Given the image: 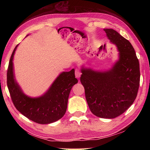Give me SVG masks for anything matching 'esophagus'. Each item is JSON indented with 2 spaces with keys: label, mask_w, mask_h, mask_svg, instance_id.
<instances>
[{
  "label": "esophagus",
  "mask_w": 150,
  "mask_h": 150,
  "mask_svg": "<svg viewBox=\"0 0 150 150\" xmlns=\"http://www.w3.org/2000/svg\"><path fill=\"white\" fill-rule=\"evenodd\" d=\"M75 74L76 78H77V79L80 78L81 75V71H80V70H79V69H75Z\"/></svg>",
  "instance_id": "esophagus-1"
}]
</instances>
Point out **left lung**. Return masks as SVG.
<instances>
[{
	"label": "left lung",
	"instance_id": "8db88e82",
	"mask_svg": "<svg viewBox=\"0 0 150 150\" xmlns=\"http://www.w3.org/2000/svg\"><path fill=\"white\" fill-rule=\"evenodd\" d=\"M110 42L116 46L119 59L107 70L81 66V82L88 106L95 115L114 119L133 103L140 83L139 62L133 47L113 29H104Z\"/></svg>",
	"mask_w": 150,
	"mask_h": 150
}]
</instances>
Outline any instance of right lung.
<instances>
[{"instance_id": "obj_1", "label": "right lung", "mask_w": 150, "mask_h": 150, "mask_svg": "<svg viewBox=\"0 0 150 150\" xmlns=\"http://www.w3.org/2000/svg\"><path fill=\"white\" fill-rule=\"evenodd\" d=\"M18 46L11 54L7 72V85L13 103L19 112L35 122L46 124L56 122L64 115L70 91L78 82L75 69L60 73L43 95L37 97L28 96L15 79L13 60Z\"/></svg>"}]
</instances>
